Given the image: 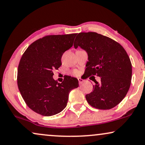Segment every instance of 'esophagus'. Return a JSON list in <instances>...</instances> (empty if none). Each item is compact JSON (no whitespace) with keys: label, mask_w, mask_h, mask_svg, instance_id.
Segmentation results:
<instances>
[{"label":"esophagus","mask_w":145,"mask_h":145,"mask_svg":"<svg viewBox=\"0 0 145 145\" xmlns=\"http://www.w3.org/2000/svg\"><path fill=\"white\" fill-rule=\"evenodd\" d=\"M78 80L79 84H82V83L84 82V80H82V78H78Z\"/></svg>","instance_id":"obj_1"}]
</instances>
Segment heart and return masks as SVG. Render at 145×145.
I'll use <instances>...</instances> for the list:
<instances>
[{
	"instance_id": "b5f03b06",
	"label": "heart",
	"mask_w": 145,
	"mask_h": 145,
	"mask_svg": "<svg viewBox=\"0 0 145 145\" xmlns=\"http://www.w3.org/2000/svg\"><path fill=\"white\" fill-rule=\"evenodd\" d=\"M73 74L75 75V76H78L79 74V71L78 70H74L73 71Z\"/></svg>"
}]
</instances>
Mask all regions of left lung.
I'll return each mask as SVG.
<instances>
[{"label": "left lung", "instance_id": "8db88e82", "mask_svg": "<svg viewBox=\"0 0 145 145\" xmlns=\"http://www.w3.org/2000/svg\"><path fill=\"white\" fill-rule=\"evenodd\" d=\"M74 48L86 50L88 55L86 78H101L95 82L93 91L87 94V101L99 109H110L126 96L132 78V65L127 52L115 40L96 32L76 34Z\"/></svg>", "mask_w": 145, "mask_h": 145}]
</instances>
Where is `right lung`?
<instances>
[{
	"instance_id": "1",
	"label": "right lung",
	"mask_w": 145,
	"mask_h": 145,
	"mask_svg": "<svg viewBox=\"0 0 145 145\" xmlns=\"http://www.w3.org/2000/svg\"><path fill=\"white\" fill-rule=\"evenodd\" d=\"M76 34L49 35L31 44L18 67L17 84L28 107L43 116L57 114L66 107L69 93L79 86L78 79L67 76L61 84L53 71L61 65L63 54L72 47Z\"/></svg>"
}]
</instances>
